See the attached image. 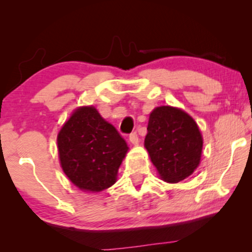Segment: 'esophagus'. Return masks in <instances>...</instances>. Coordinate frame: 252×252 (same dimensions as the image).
<instances>
[{"label":"esophagus","instance_id":"1","mask_svg":"<svg viewBox=\"0 0 252 252\" xmlns=\"http://www.w3.org/2000/svg\"><path fill=\"white\" fill-rule=\"evenodd\" d=\"M129 141L130 143L132 144V146H137L138 144V136H137V132H131V134L129 135Z\"/></svg>","mask_w":252,"mask_h":252}]
</instances>
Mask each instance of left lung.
<instances>
[{
	"label": "left lung",
	"instance_id": "1",
	"mask_svg": "<svg viewBox=\"0 0 252 252\" xmlns=\"http://www.w3.org/2000/svg\"><path fill=\"white\" fill-rule=\"evenodd\" d=\"M144 147L158 175L169 184L189 178L200 163L202 136L184 110L158 106L149 115Z\"/></svg>",
	"mask_w": 252,
	"mask_h": 252
}]
</instances>
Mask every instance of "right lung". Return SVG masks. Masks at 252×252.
Here are the masks:
<instances>
[{
    "mask_svg": "<svg viewBox=\"0 0 252 252\" xmlns=\"http://www.w3.org/2000/svg\"><path fill=\"white\" fill-rule=\"evenodd\" d=\"M57 142L63 173L85 192L111 187L129 149L116 128L94 106L74 110L60 129Z\"/></svg>",
    "mask_w": 252,
    "mask_h": 252,
    "instance_id": "obj_1",
    "label": "right lung"
}]
</instances>
